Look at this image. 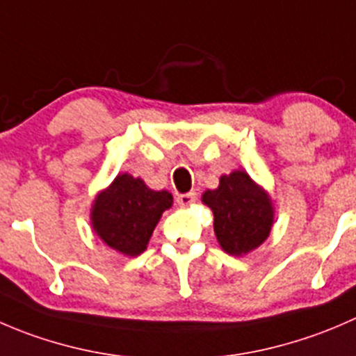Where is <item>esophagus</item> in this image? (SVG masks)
<instances>
[{"label": "esophagus", "mask_w": 356, "mask_h": 356, "mask_svg": "<svg viewBox=\"0 0 356 356\" xmlns=\"http://www.w3.org/2000/svg\"><path fill=\"white\" fill-rule=\"evenodd\" d=\"M177 202H178L179 206H181V207L192 206V204L195 202V192L181 193V195H178V197H177Z\"/></svg>", "instance_id": "34e87169"}]
</instances>
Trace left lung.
<instances>
[{
	"label": "left lung",
	"mask_w": 356,
	"mask_h": 356,
	"mask_svg": "<svg viewBox=\"0 0 356 356\" xmlns=\"http://www.w3.org/2000/svg\"><path fill=\"white\" fill-rule=\"evenodd\" d=\"M214 214V235L227 254L244 256L268 238L275 223L272 197L244 170L221 175L220 185L202 193Z\"/></svg>",
	"instance_id": "left-lung-1"
}]
</instances>
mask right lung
<instances>
[{
    "label": "right lung",
    "mask_w": 356,
    "mask_h": 356,
    "mask_svg": "<svg viewBox=\"0 0 356 356\" xmlns=\"http://www.w3.org/2000/svg\"><path fill=\"white\" fill-rule=\"evenodd\" d=\"M173 206L168 190H152L142 178L119 173L91 204V228L104 244L124 256L142 254L154 228Z\"/></svg>",
    "instance_id": "add662e5"
}]
</instances>
